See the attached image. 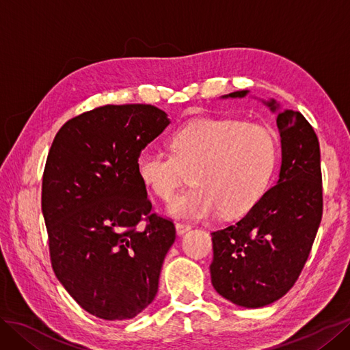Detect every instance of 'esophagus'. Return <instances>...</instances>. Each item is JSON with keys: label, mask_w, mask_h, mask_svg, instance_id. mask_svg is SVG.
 Instances as JSON below:
<instances>
[{"label": "esophagus", "mask_w": 350, "mask_h": 350, "mask_svg": "<svg viewBox=\"0 0 350 350\" xmlns=\"http://www.w3.org/2000/svg\"><path fill=\"white\" fill-rule=\"evenodd\" d=\"M175 228H176V234H178V235H184L185 232L191 230V225L184 224V221H178V224L175 225Z\"/></svg>", "instance_id": "obj_1"}]
</instances>
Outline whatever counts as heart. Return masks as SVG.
Returning a JSON list of instances; mask_svg holds the SVG:
<instances>
[{
    "mask_svg": "<svg viewBox=\"0 0 350 350\" xmlns=\"http://www.w3.org/2000/svg\"><path fill=\"white\" fill-rule=\"evenodd\" d=\"M171 153L149 146L137 156L135 169L150 191L169 201L193 169V188L169 206L175 217L201 220L238 216L266 194L278 159L274 134L261 124L235 118H200L169 137Z\"/></svg>",
    "mask_w": 350,
    "mask_h": 350,
    "instance_id": "obj_1",
    "label": "heart"
}]
</instances>
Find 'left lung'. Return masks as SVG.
<instances>
[{"mask_svg":"<svg viewBox=\"0 0 350 350\" xmlns=\"http://www.w3.org/2000/svg\"><path fill=\"white\" fill-rule=\"evenodd\" d=\"M262 103L278 115V184L238 224L211 234V284L225 299L245 308L266 306L288 293L308 260L323 216L320 144L314 129L298 111H280L274 99Z\"/></svg>","mask_w":350,"mask_h":350,"instance_id":"1","label":"left lung"}]
</instances>
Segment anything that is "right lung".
<instances>
[{
	"mask_svg": "<svg viewBox=\"0 0 350 350\" xmlns=\"http://www.w3.org/2000/svg\"><path fill=\"white\" fill-rule=\"evenodd\" d=\"M152 105H107L67 121L48 153L42 213L52 269L83 310L129 320L157 293L171 220L152 213L137 156L169 125ZM146 220L144 228L136 226Z\"/></svg>",
	"mask_w": 350,
	"mask_h": 350,
	"instance_id": "obj_1",
	"label": "right lung"
}]
</instances>
